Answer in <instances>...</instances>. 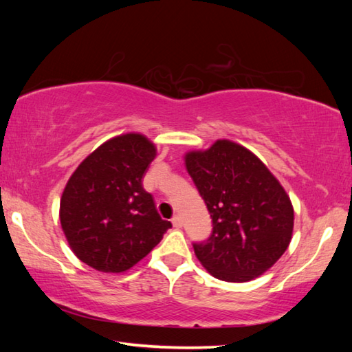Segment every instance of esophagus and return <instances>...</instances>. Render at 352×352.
<instances>
[{
  "label": "esophagus",
  "instance_id": "34e87169",
  "mask_svg": "<svg viewBox=\"0 0 352 352\" xmlns=\"http://www.w3.org/2000/svg\"><path fill=\"white\" fill-rule=\"evenodd\" d=\"M172 226H174L175 228H182V226H183V219H182V216H180V214H175L174 218H172Z\"/></svg>",
  "mask_w": 352,
  "mask_h": 352
}]
</instances>
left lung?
<instances>
[{"label":"left lung","instance_id":"left-lung-1","mask_svg":"<svg viewBox=\"0 0 352 352\" xmlns=\"http://www.w3.org/2000/svg\"><path fill=\"white\" fill-rule=\"evenodd\" d=\"M184 163L213 222L208 241L193 245L199 263L228 283L263 275L294 234V206L281 183L256 154L228 139L188 151Z\"/></svg>","mask_w":352,"mask_h":352}]
</instances>
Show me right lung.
<instances>
[{"instance_id": "1", "label": "right lung", "mask_w": 352, "mask_h": 352, "mask_svg": "<svg viewBox=\"0 0 352 352\" xmlns=\"http://www.w3.org/2000/svg\"><path fill=\"white\" fill-rule=\"evenodd\" d=\"M157 148L145 134L104 142L72 172L60 198V226L77 258L106 274L126 272L170 228L142 178Z\"/></svg>"}]
</instances>
